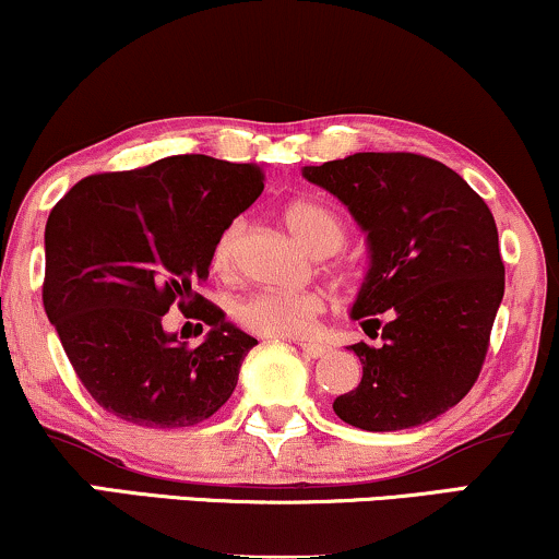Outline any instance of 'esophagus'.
<instances>
[{"mask_svg":"<svg viewBox=\"0 0 559 559\" xmlns=\"http://www.w3.org/2000/svg\"><path fill=\"white\" fill-rule=\"evenodd\" d=\"M299 348L309 356V359H320V356L328 354V346L314 344V341H305V344H299Z\"/></svg>","mask_w":559,"mask_h":559,"instance_id":"obj_1","label":"esophagus"}]
</instances>
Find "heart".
Instances as JSON below:
<instances>
[{"mask_svg": "<svg viewBox=\"0 0 559 559\" xmlns=\"http://www.w3.org/2000/svg\"><path fill=\"white\" fill-rule=\"evenodd\" d=\"M288 231L314 254H333L346 239V226L341 215L318 200H292L284 207ZM241 237V221L228 224L213 245V267L221 275L231 273L237 265ZM318 292H292V288H262L237 305V320L247 331L267 338H297L305 335L322 312Z\"/></svg>", "mask_w": 559, "mask_h": 559, "instance_id": "heart-1", "label": "heart"}]
</instances>
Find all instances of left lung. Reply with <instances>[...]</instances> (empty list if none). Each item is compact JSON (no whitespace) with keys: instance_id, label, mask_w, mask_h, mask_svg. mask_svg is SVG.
I'll list each match as a JSON object with an SVG mask.
<instances>
[{"instance_id":"left-lung-1","label":"left lung","mask_w":559,"mask_h":559,"mask_svg":"<svg viewBox=\"0 0 559 559\" xmlns=\"http://www.w3.org/2000/svg\"><path fill=\"white\" fill-rule=\"evenodd\" d=\"M301 177L338 198L367 234L369 265L348 314L369 338L382 331L378 348L348 346L361 382L333 412L367 432L427 425L484 365L506 294L492 213L461 174L416 153H354Z\"/></svg>"}]
</instances>
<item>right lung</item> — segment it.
<instances>
[{"label":"right lung","mask_w":559,"mask_h":559,"mask_svg":"<svg viewBox=\"0 0 559 559\" xmlns=\"http://www.w3.org/2000/svg\"><path fill=\"white\" fill-rule=\"evenodd\" d=\"M260 192V166L171 156L93 174L53 205L44 307L98 406L132 425L177 429L231 399L258 341L194 284L207 278L215 239ZM171 304L209 325L203 345L187 349L165 331Z\"/></svg>","instance_id":"obj_1"}]
</instances>
